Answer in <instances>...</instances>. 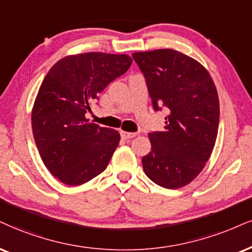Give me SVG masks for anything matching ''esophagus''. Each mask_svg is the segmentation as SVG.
<instances>
[{"mask_svg": "<svg viewBox=\"0 0 252 252\" xmlns=\"http://www.w3.org/2000/svg\"><path fill=\"white\" fill-rule=\"evenodd\" d=\"M120 135H121V138H123V139H132V138H134V136H136V133L121 131L120 132Z\"/></svg>", "mask_w": 252, "mask_h": 252, "instance_id": "obj_1", "label": "esophagus"}]
</instances>
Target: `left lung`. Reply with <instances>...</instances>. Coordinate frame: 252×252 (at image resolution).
<instances>
[{"label": "left lung", "mask_w": 252, "mask_h": 252, "mask_svg": "<svg viewBox=\"0 0 252 252\" xmlns=\"http://www.w3.org/2000/svg\"><path fill=\"white\" fill-rule=\"evenodd\" d=\"M154 111H168L163 131L148 133L145 174L167 189L190 183L209 160L220 123L215 84L206 67L172 49L134 52Z\"/></svg>", "instance_id": "obj_1"}]
</instances>
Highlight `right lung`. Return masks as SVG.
<instances>
[{"label": "right lung", "mask_w": 252, "mask_h": 252, "mask_svg": "<svg viewBox=\"0 0 252 252\" xmlns=\"http://www.w3.org/2000/svg\"><path fill=\"white\" fill-rule=\"evenodd\" d=\"M131 64L127 55L88 52L62 58L49 70L37 93L31 125L43 162L61 182L79 186L106 169L120 134L90 123L85 114Z\"/></svg>", "instance_id": "right-lung-1"}]
</instances>
